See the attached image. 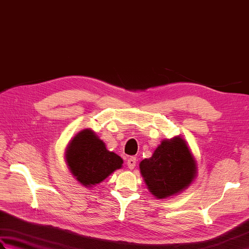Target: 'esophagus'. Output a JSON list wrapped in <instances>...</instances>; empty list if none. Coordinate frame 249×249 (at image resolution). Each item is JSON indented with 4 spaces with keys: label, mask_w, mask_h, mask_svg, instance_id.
Returning a JSON list of instances; mask_svg holds the SVG:
<instances>
[{
    "label": "esophagus",
    "mask_w": 249,
    "mask_h": 249,
    "mask_svg": "<svg viewBox=\"0 0 249 249\" xmlns=\"http://www.w3.org/2000/svg\"><path fill=\"white\" fill-rule=\"evenodd\" d=\"M136 164H137V159L136 158H129L127 160V166L130 169H133L136 167Z\"/></svg>",
    "instance_id": "esophagus-1"
}]
</instances>
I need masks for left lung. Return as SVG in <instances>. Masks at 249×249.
Instances as JSON below:
<instances>
[{"instance_id":"1","label":"left lung","mask_w":249,"mask_h":249,"mask_svg":"<svg viewBox=\"0 0 249 249\" xmlns=\"http://www.w3.org/2000/svg\"><path fill=\"white\" fill-rule=\"evenodd\" d=\"M140 172L150 193L158 199L179 194L197 175V164L181 137L163 140L150 159L140 163Z\"/></svg>"}]
</instances>
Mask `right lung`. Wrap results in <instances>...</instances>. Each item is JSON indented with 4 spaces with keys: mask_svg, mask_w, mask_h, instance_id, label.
Segmentation results:
<instances>
[{
    "mask_svg": "<svg viewBox=\"0 0 249 249\" xmlns=\"http://www.w3.org/2000/svg\"><path fill=\"white\" fill-rule=\"evenodd\" d=\"M65 160L72 175L86 188L106 179L124 163L119 155L106 149L105 143L90 129L82 130L69 142Z\"/></svg>",
    "mask_w": 249,
    "mask_h": 249,
    "instance_id": "obj_1",
    "label": "right lung"
}]
</instances>
